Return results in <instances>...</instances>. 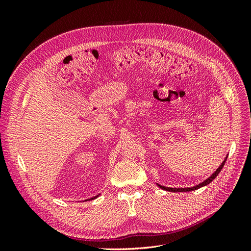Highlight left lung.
<instances>
[{"mask_svg":"<svg viewBox=\"0 0 251 251\" xmlns=\"http://www.w3.org/2000/svg\"><path fill=\"white\" fill-rule=\"evenodd\" d=\"M227 157L228 156H226L225 157V159H224V161L221 163V165L219 166V168L215 171V173L211 175V176H209L206 180H204L203 182H201V183H199V184H197V185H195V186H192V187H166V186H163V185H160V184H158L157 183V185L160 187V188H162V189H164V191H168V192H174V193H181V192H192V191H195V189H198V188H201V187H203V186H205V185H207V184H209L210 182L214 180L218 175H219V173L221 172V170L223 169V166H224V164H225V161H226V159H227Z\"/></svg>","mask_w":251,"mask_h":251,"instance_id":"left-lung-1","label":"left lung"}]
</instances>
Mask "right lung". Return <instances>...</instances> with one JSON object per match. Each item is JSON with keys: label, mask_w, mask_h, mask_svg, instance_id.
I'll return each mask as SVG.
<instances>
[{"label": "right lung", "mask_w": 251, "mask_h": 251, "mask_svg": "<svg viewBox=\"0 0 251 251\" xmlns=\"http://www.w3.org/2000/svg\"><path fill=\"white\" fill-rule=\"evenodd\" d=\"M98 196H100V195H97V196H95V197H93V198H91V200H93V199H96L97 198V197ZM88 200H90V199H88Z\"/></svg>", "instance_id": "right-lung-1"}]
</instances>
